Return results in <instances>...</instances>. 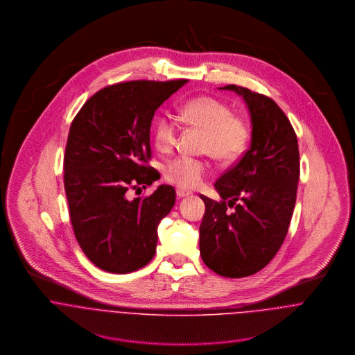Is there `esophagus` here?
I'll use <instances>...</instances> for the list:
<instances>
[{"label":"esophagus","mask_w":355,"mask_h":355,"mask_svg":"<svg viewBox=\"0 0 355 355\" xmlns=\"http://www.w3.org/2000/svg\"><path fill=\"white\" fill-rule=\"evenodd\" d=\"M176 196H178V198H184V197H189V196H191V191H189V190H184V189H180V187H178V189H176Z\"/></svg>","instance_id":"esophagus-1"}]
</instances>
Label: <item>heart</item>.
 Returning <instances> with one entry per match:
<instances>
[{
    "label": "heart",
    "instance_id": "b5f03b06",
    "mask_svg": "<svg viewBox=\"0 0 355 355\" xmlns=\"http://www.w3.org/2000/svg\"><path fill=\"white\" fill-rule=\"evenodd\" d=\"M180 114L187 124L206 131L203 153L210 154L218 162H234L246 150L249 127L243 119L234 114L227 103L211 97H197L183 103ZM178 131L173 116L158 114L153 121L155 148L161 153L171 152L176 145ZM207 168V162L202 159L179 155L166 162L164 175L166 180L183 189H194L202 183Z\"/></svg>",
    "mask_w": 355,
    "mask_h": 355
}]
</instances>
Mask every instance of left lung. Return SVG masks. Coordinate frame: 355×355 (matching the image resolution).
<instances>
[{
    "label": "left lung",
    "instance_id": "obj_1",
    "mask_svg": "<svg viewBox=\"0 0 355 355\" xmlns=\"http://www.w3.org/2000/svg\"><path fill=\"white\" fill-rule=\"evenodd\" d=\"M218 89L243 98L252 139L249 150L214 183L221 201L200 196V252L217 275L246 277L270 262L287 235L300 182L298 139L273 100L235 85Z\"/></svg>",
    "mask_w": 355,
    "mask_h": 355
}]
</instances>
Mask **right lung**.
Here are the masks:
<instances>
[{"mask_svg":"<svg viewBox=\"0 0 355 355\" xmlns=\"http://www.w3.org/2000/svg\"><path fill=\"white\" fill-rule=\"evenodd\" d=\"M189 80H134L96 93L75 116L65 148L64 187L76 241L86 257L109 273H130L150 262L157 227L175 205L172 186L145 200L128 198L159 173L152 157L155 110Z\"/></svg>","mask_w":355,"mask_h":355,"instance_id":"1","label":"right lung"}]
</instances>
